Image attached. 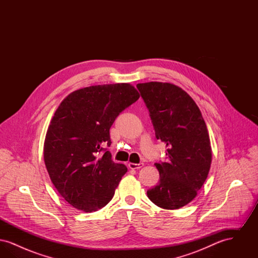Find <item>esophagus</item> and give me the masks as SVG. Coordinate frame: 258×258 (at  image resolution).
Listing matches in <instances>:
<instances>
[{
	"label": "esophagus",
	"instance_id": "obj_1",
	"mask_svg": "<svg viewBox=\"0 0 258 258\" xmlns=\"http://www.w3.org/2000/svg\"><path fill=\"white\" fill-rule=\"evenodd\" d=\"M143 165H144L143 162H140V163H128V167H130L131 169H139V168H141Z\"/></svg>",
	"mask_w": 258,
	"mask_h": 258
}]
</instances>
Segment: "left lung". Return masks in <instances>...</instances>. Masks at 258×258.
I'll use <instances>...</instances> for the list:
<instances>
[{"label": "left lung", "instance_id": "obj_1", "mask_svg": "<svg viewBox=\"0 0 258 258\" xmlns=\"http://www.w3.org/2000/svg\"><path fill=\"white\" fill-rule=\"evenodd\" d=\"M143 98L157 139L166 144V161L155 163L160 182L147 190L160 208L184 207L205 183L212 162L208 130L195 100L170 83L136 85Z\"/></svg>", "mask_w": 258, "mask_h": 258}]
</instances>
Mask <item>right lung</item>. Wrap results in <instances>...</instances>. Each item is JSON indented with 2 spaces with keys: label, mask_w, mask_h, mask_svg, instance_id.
I'll return each instance as SVG.
<instances>
[{
  "label": "right lung",
  "mask_w": 258,
  "mask_h": 258,
  "mask_svg": "<svg viewBox=\"0 0 258 258\" xmlns=\"http://www.w3.org/2000/svg\"><path fill=\"white\" fill-rule=\"evenodd\" d=\"M139 94L127 83L86 87L70 94L55 112L44 142L46 169L73 207H104L127 168L111 159V125Z\"/></svg>",
  "instance_id": "obj_1"
}]
</instances>
